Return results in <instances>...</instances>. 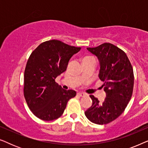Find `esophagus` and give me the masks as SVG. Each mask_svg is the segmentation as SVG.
Listing matches in <instances>:
<instances>
[{
  "mask_svg": "<svg viewBox=\"0 0 148 148\" xmlns=\"http://www.w3.org/2000/svg\"><path fill=\"white\" fill-rule=\"evenodd\" d=\"M77 95L80 97H84V96H86V94H84V93H83V92H78Z\"/></svg>",
  "mask_w": 148,
  "mask_h": 148,
  "instance_id": "34e87169",
  "label": "esophagus"
}]
</instances>
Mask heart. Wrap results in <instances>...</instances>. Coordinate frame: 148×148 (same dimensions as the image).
I'll use <instances>...</instances> for the list:
<instances>
[{
	"instance_id": "1",
	"label": "heart",
	"mask_w": 148,
	"mask_h": 148,
	"mask_svg": "<svg viewBox=\"0 0 148 148\" xmlns=\"http://www.w3.org/2000/svg\"><path fill=\"white\" fill-rule=\"evenodd\" d=\"M90 58V57H86V58Z\"/></svg>"
}]
</instances>
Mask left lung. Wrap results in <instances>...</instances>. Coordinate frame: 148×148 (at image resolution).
I'll list each match as a JSON object with an SVG mask.
<instances>
[{"label": "left lung", "instance_id": "left-lung-1", "mask_svg": "<svg viewBox=\"0 0 148 148\" xmlns=\"http://www.w3.org/2000/svg\"><path fill=\"white\" fill-rule=\"evenodd\" d=\"M100 62L99 78L106 97L102 103L90 95L92 105L85 115L91 122L105 125L118 118L130 101L134 85L133 69L125 52L110 43L87 48Z\"/></svg>", "mask_w": 148, "mask_h": 148}]
</instances>
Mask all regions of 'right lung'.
<instances>
[{
	"instance_id": "add662e5",
	"label": "right lung",
	"mask_w": 148,
	"mask_h": 148,
	"mask_svg": "<svg viewBox=\"0 0 148 148\" xmlns=\"http://www.w3.org/2000/svg\"><path fill=\"white\" fill-rule=\"evenodd\" d=\"M81 50L59 40L40 44L29 56L24 72L23 94L30 110L43 121H53L63 114L66 104L76 96L55 82L64 72L74 54Z\"/></svg>"
}]
</instances>
